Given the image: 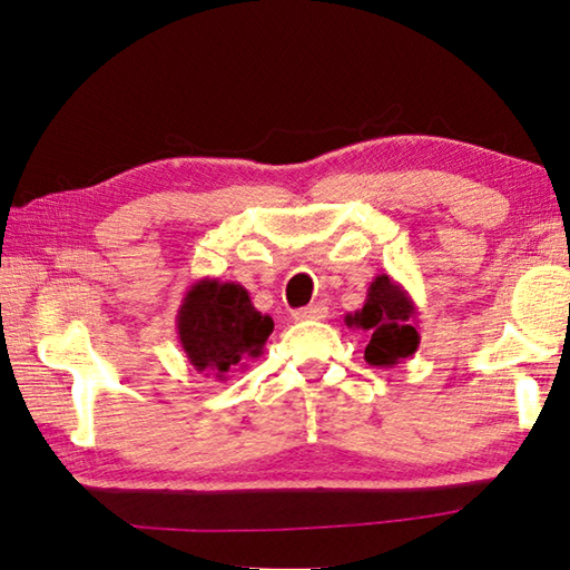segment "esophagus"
<instances>
[{
    "mask_svg": "<svg viewBox=\"0 0 570 570\" xmlns=\"http://www.w3.org/2000/svg\"><path fill=\"white\" fill-rule=\"evenodd\" d=\"M326 314H328V308L324 304H312L306 308H298L294 318L296 321H321V318H326Z\"/></svg>",
    "mask_w": 570,
    "mask_h": 570,
    "instance_id": "obj_1",
    "label": "esophagus"
}]
</instances>
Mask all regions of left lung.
Masks as SVG:
<instances>
[{"mask_svg":"<svg viewBox=\"0 0 570 570\" xmlns=\"http://www.w3.org/2000/svg\"><path fill=\"white\" fill-rule=\"evenodd\" d=\"M416 304L406 288L389 274H379L366 292V302L354 314L344 316L348 328L366 331V364L379 368L396 366L401 358L416 354L421 336L416 331Z\"/></svg>","mask_w":570,"mask_h":570,"instance_id":"left-lung-1","label":"left lung"}]
</instances>
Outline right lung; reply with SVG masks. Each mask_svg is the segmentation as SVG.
I'll list each match as a JSON object with an SVG mask.
<instances>
[{
    "instance_id": "add662e5",
    "label": "right lung",
    "mask_w": 570,
    "mask_h": 570,
    "mask_svg": "<svg viewBox=\"0 0 570 570\" xmlns=\"http://www.w3.org/2000/svg\"><path fill=\"white\" fill-rule=\"evenodd\" d=\"M274 318L256 312L242 284L202 278L177 314V334L189 364L206 376L226 379L232 368L264 354Z\"/></svg>"
}]
</instances>
